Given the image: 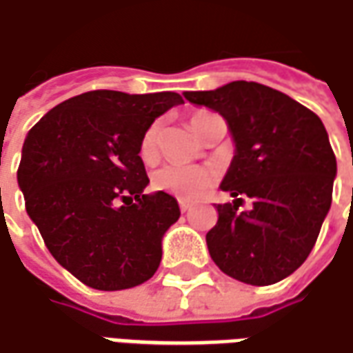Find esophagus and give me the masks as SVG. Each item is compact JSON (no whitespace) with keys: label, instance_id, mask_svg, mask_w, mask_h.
I'll use <instances>...</instances> for the list:
<instances>
[{"label":"esophagus","instance_id":"obj_1","mask_svg":"<svg viewBox=\"0 0 353 353\" xmlns=\"http://www.w3.org/2000/svg\"><path fill=\"white\" fill-rule=\"evenodd\" d=\"M189 208H191V205H189L187 201H179V210H181V212H187Z\"/></svg>","mask_w":353,"mask_h":353}]
</instances>
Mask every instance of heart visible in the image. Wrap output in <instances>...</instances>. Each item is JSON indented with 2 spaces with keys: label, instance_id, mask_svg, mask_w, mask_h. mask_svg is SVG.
I'll return each instance as SVG.
<instances>
[{
  "label": "heart",
  "instance_id": "b5f03b06",
  "mask_svg": "<svg viewBox=\"0 0 353 353\" xmlns=\"http://www.w3.org/2000/svg\"><path fill=\"white\" fill-rule=\"evenodd\" d=\"M212 114L208 112H195L189 123L196 135L201 137L203 125ZM160 152V121H152L146 127L145 133L139 143V157L145 164H152ZM214 183L212 170L203 166H164L152 174V189L162 191L177 199H195L201 193H205L208 187Z\"/></svg>",
  "mask_w": 353,
  "mask_h": 353
}]
</instances>
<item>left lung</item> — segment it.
Wrapping results in <instances>:
<instances>
[{
	"label": "left lung",
	"mask_w": 353,
	"mask_h": 353,
	"mask_svg": "<svg viewBox=\"0 0 353 353\" xmlns=\"http://www.w3.org/2000/svg\"><path fill=\"white\" fill-rule=\"evenodd\" d=\"M183 94L218 112L236 141L220 185L236 201L216 207V226L207 234L210 257L251 286L284 280L309 257L332 203L336 157L327 129L309 108L259 83ZM241 196L254 201L249 211L239 210Z\"/></svg>",
	"instance_id": "1"
}]
</instances>
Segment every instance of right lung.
Instances as JSON below:
<instances>
[{
	"label": "right lung",
	"instance_id": "obj_1",
	"mask_svg": "<svg viewBox=\"0 0 353 353\" xmlns=\"http://www.w3.org/2000/svg\"><path fill=\"white\" fill-rule=\"evenodd\" d=\"M177 92L90 90L52 108L25 139L17 181L48 251L83 284L116 292L146 282L179 218L172 195H145L139 143Z\"/></svg>",
	"mask_w": 353,
	"mask_h": 353
}]
</instances>
